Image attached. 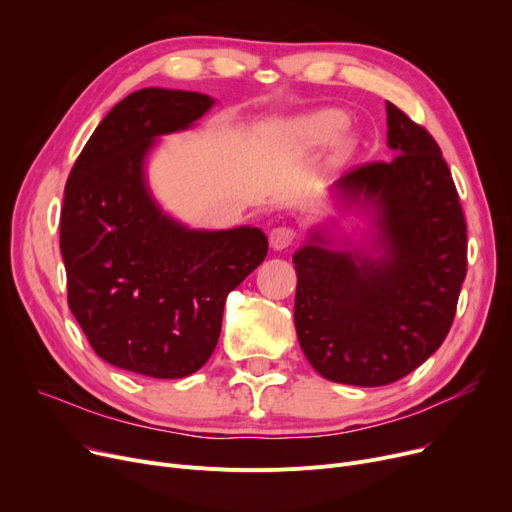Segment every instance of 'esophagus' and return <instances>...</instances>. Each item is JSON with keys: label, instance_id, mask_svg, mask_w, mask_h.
Instances as JSON below:
<instances>
[{"label": "esophagus", "instance_id": "1", "mask_svg": "<svg viewBox=\"0 0 512 512\" xmlns=\"http://www.w3.org/2000/svg\"><path fill=\"white\" fill-rule=\"evenodd\" d=\"M294 238H297V230L290 228V226H278L270 232V245L274 249L282 251V249H288L292 245Z\"/></svg>", "mask_w": 512, "mask_h": 512}]
</instances>
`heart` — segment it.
Here are the masks:
<instances>
[{
  "instance_id": "obj_1",
  "label": "heart",
  "mask_w": 512,
  "mask_h": 512,
  "mask_svg": "<svg viewBox=\"0 0 512 512\" xmlns=\"http://www.w3.org/2000/svg\"><path fill=\"white\" fill-rule=\"evenodd\" d=\"M344 128V118L338 112L326 110V112H319L311 118H307L301 124V130L307 139L311 141H319V143H326V141H334L338 134Z\"/></svg>"
}]
</instances>
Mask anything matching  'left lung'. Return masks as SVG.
Here are the masks:
<instances>
[{"label": "left lung", "instance_id": "obj_1", "mask_svg": "<svg viewBox=\"0 0 512 512\" xmlns=\"http://www.w3.org/2000/svg\"><path fill=\"white\" fill-rule=\"evenodd\" d=\"M390 161H369L334 182L375 209L380 257L332 251L311 234L294 253V326L324 378L386 386L444 342L467 276V224L438 143L386 101Z\"/></svg>", "mask_w": 512, "mask_h": 512}]
</instances>
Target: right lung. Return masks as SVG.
Wrapping results in <instances>:
<instances>
[{"label":"right lung","instance_id":"right-lung-1","mask_svg":"<svg viewBox=\"0 0 512 512\" xmlns=\"http://www.w3.org/2000/svg\"><path fill=\"white\" fill-rule=\"evenodd\" d=\"M211 105L193 91L128 95L95 128L64 188L68 307L103 361L149 378H184L207 363L228 292L267 255L259 228L188 230L147 191L155 137L188 128Z\"/></svg>","mask_w":512,"mask_h":512}]
</instances>
